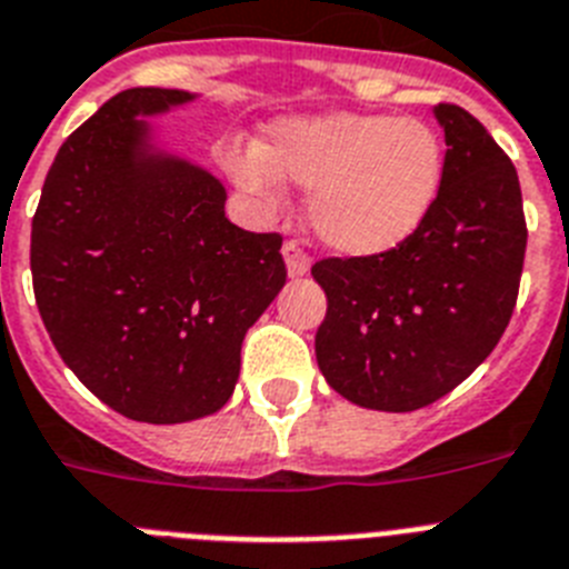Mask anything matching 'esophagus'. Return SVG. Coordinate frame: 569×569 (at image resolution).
I'll use <instances>...</instances> for the list:
<instances>
[{"label": "esophagus", "instance_id": "obj_1", "mask_svg": "<svg viewBox=\"0 0 569 569\" xmlns=\"http://www.w3.org/2000/svg\"><path fill=\"white\" fill-rule=\"evenodd\" d=\"M283 260L289 277H303L309 271V254L300 248L298 240H289L283 246Z\"/></svg>", "mask_w": 569, "mask_h": 569}]
</instances>
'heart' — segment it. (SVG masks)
I'll return each instance as SVG.
<instances>
[{
  "mask_svg": "<svg viewBox=\"0 0 569 569\" xmlns=\"http://www.w3.org/2000/svg\"><path fill=\"white\" fill-rule=\"evenodd\" d=\"M222 167L262 204L280 199L283 179L309 190L315 237L338 254L376 257L431 217L446 150L419 118L329 112L277 121L262 147H226Z\"/></svg>",
  "mask_w": 569,
  "mask_h": 569,
  "instance_id": "1",
  "label": "heart"
}]
</instances>
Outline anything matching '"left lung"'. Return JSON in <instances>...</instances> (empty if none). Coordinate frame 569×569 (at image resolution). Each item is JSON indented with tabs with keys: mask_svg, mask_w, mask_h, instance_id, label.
Segmentation results:
<instances>
[{
	"mask_svg": "<svg viewBox=\"0 0 569 569\" xmlns=\"http://www.w3.org/2000/svg\"><path fill=\"white\" fill-rule=\"evenodd\" d=\"M446 176L431 217L376 257H329L315 356L329 388L370 410L408 413L469 379L498 347L518 300L527 222L518 170L475 114L433 109Z\"/></svg>",
	"mask_w": 569,
	"mask_h": 569,
	"instance_id": "left-lung-1",
	"label": "left lung"
}]
</instances>
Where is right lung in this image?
Listing matches in <instances>:
<instances>
[{
  "label": "right lung",
  "instance_id": "add662e5",
  "mask_svg": "<svg viewBox=\"0 0 569 569\" xmlns=\"http://www.w3.org/2000/svg\"><path fill=\"white\" fill-rule=\"evenodd\" d=\"M193 98H109L63 141L31 222L33 298L57 352L136 422L217 413L248 327L286 283L280 233L233 226L222 181L152 144L147 118Z\"/></svg>",
  "mask_w": 569,
  "mask_h": 569
}]
</instances>
